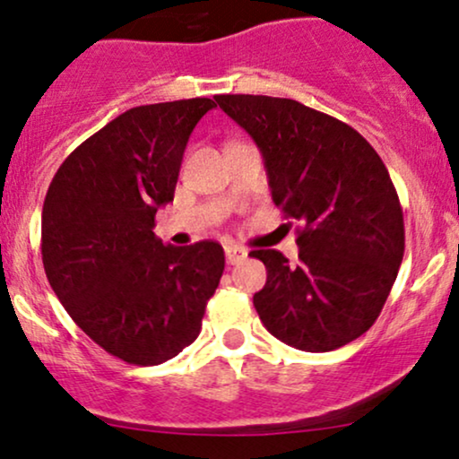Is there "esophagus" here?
Wrapping results in <instances>:
<instances>
[{
	"mask_svg": "<svg viewBox=\"0 0 459 459\" xmlns=\"http://www.w3.org/2000/svg\"><path fill=\"white\" fill-rule=\"evenodd\" d=\"M224 255H226V263H229V265H235V263H239V261L246 259L247 252H246V247L230 244V246L224 247Z\"/></svg>",
	"mask_w": 459,
	"mask_h": 459,
	"instance_id": "esophagus-1",
	"label": "esophagus"
}]
</instances>
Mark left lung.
Returning <instances> with one entry per match:
<instances>
[{
    "mask_svg": "<svg viewBox=\"0 0 459 459\" xmlns=\"http://www.w3.org/2000/svg\"><path fill=\"white\" fill-rule=\"evenodd\" d=\"M259 146L272 198L298 230V263L252 250L267 282L255 308L267 330L302 351H332L380 317L403 259V212L376 149L332 116L293 99L215 97Z\"/></svg>",
    "mask_w": 459,
    "mask_h": 459,
    "instance_id": "1",
    "label": "left lung"
}]
</instances>
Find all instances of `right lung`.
Returning a JSON list of instances; mask_svg holds the SVG:
<instances>
[{"label":"right lung","mask_w":459,"mask_h":459,"mask_svg":"<svg viewBox=\"0 0 459 459\" xmlns=\"http://www.w3.org/2000/svg\"><path fill=\"white\" fill-rule=\"evenodd\" d=\"M213 108L212 99L131 108L82 142L47 189V281L79 328L129 365H161L194 343L222 278L220 244L163 246L152 233L189 135Z\"/></svg>","instance_id":"add662e5"}]
</instances>
